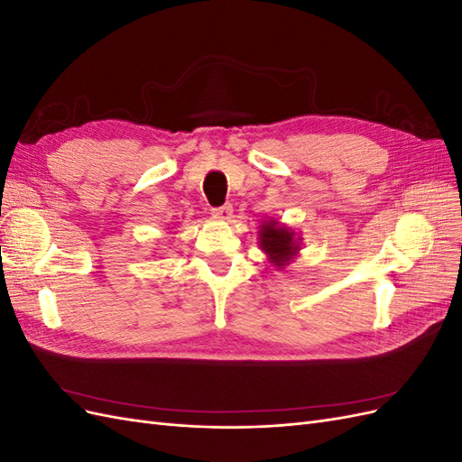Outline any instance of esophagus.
<instances>
[{"instance_id":"1","label":"esophagus","mask_w":462,"mask_h":462,"mask_svg":"<svg viewBox=\"0 0 462 462\" xmlns=\"http://www.w3.org/2000/svg\"><path fill=\"white\" fill-rule=\"evenodd\" d=\"M214 217L221 219V221H229L231 216H233V206L231 204H223L221 208H214Z\"/></svg>"}]
</instances>
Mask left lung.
I'll list each match as a JSON object with an SVG mask.
<instances>
[{"label": "left lung", "mask_w": 462, "mask_h": 462, "mask_svg": "<svg viewBox=\"0 0 462 462\" xmlns=\"http://www.w3.org/2000/svg\"><path fill=\"white\" fill-rule=\"evenodd\" d=\"M260 248L268 256V262L273 263L275 268H285V265L297 256L300 250V239L295 236V231L277 223L273 217L270 221H263L258 231Z\"/></svg>", "instance_id": "1"}]
</instances>
